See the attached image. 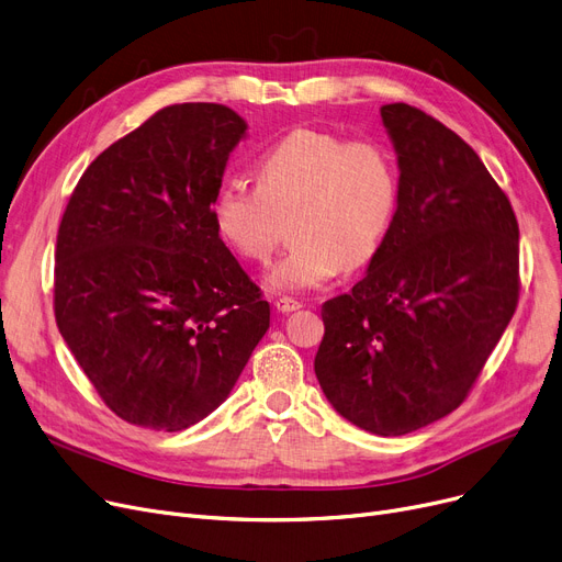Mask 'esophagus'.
Returning <instances> with one entry per match:
<instances>
[{
  "label": "esophagus",
  "mask_w": 562,
  "mask_h": 562,
  "mask_svg": "<svg viewBox=\"0 0 562 562\" xmlns=\"http://www.w3.org/2000/svg\"><path fill=\"white\" fill-rule=\"evenodd\" d=\"M276 307H278V312L286 314V312L301 310V307H303V303H301V301H296V299H291V296H280V299L276 301Z\"/></svg>",
  "instance_id": "esophagus-1"
}]
</instances>
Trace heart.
I'll return each mask as SVG.
<instances>
[{"instance_id":"heart-1","label":"heart","mask_w":562,"mask_h":562,"mask_svg":"<svg viewBox=\"0 0 562 562\" xmlns=\"http://www.w3.org/2000/svg\"><path fill=\"white\" fill-rule=\"evenodd\" d=\"M400 169L379 139H345L299 128L257 162V186L229 177L217 186L211 213L217 234L243 259L263 263L291 221L296 246L280 257L266 282L303 291L335 278L341 268L368 263L395 221Z\"/></svg>"}]
</instances>
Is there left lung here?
<instances>
[{
    "label": "left lung",
    "instance_id": "left-lung-1",
    "mask_svg": "<svg viewBox=\"0 0 562 562\" xmlns=\"http://www.w3.org/2000/svg\"><path fill=\"white\" fill-rule=\"evenodd\" d=\"M400 204L349 294L324 303L314 372L339 416L402 436L469 397L519 303V225L480 156L441 121L381 108Z\"/></svg>",
    "mask_w": 562,
    "mask_h": 562
}]
</instances>
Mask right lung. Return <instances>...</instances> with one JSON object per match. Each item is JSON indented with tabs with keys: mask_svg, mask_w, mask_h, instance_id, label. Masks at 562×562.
<instances>
[{
	"mask_svg": "<svg viewBox=\"0 0 562 562\" xmlns=\"http://www.w3.org/2000/svg\"><path fill=\"white\" fill-rule=\"evenodd\" d=\"M246 128L227 105H167L85 169L61 215L57 328L131 425L179 431L206 418L271 324L211 213Z\"/></svg>",
	"mask_w": 562,
	"mask_h": 562,
	"instance_id": "obj_1",
	"label": "right lung"
}]
</instances>
